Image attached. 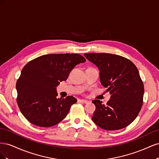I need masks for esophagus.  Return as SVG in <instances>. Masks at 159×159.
<instances>
[{
    "label": "esophagus",
    "instance_id": "34e87169",
    "mask_svg": "<svg viewBox=\"0 0 159 159\" xmlns=\"http://www.w3.org/2000/svg\"><path fill=\"white\" fill-rule=\"evenodd\" d=\"M78 102H80L81 103H89V101L85 100V99H79Z\"/></svg>",
    "mask_w": 159,
    "mask_h": 159
}]
</instances>
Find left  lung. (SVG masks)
<instances>
[{"label":"left lung","instance_id":"1","mask_svg":"<svg viewBox=\"0 0 159 159\" xmlns=\"http://www.w3.org/2000/svg\"><path fill=\"white\" fill-rule=\"evenodd\" d=\"M84 56L98 67L101 84L111 95L106 105L92 101L95 105L93 121L108 131L126 127L136 119L143 105L145 90L137 67L115 54L90 53Z\"/></svg>","mask_w":159,"mask_h":159}]
</instances>
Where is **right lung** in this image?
Returning <instances> with one entry per match:
<instances>
[{"instance_id": "obj_1", "label": "right lung", "mask_w": 159, "mask_h": 159, "mask_svg": "<svg viewBox=\"0 0 159 159\" xmlns=\"http://www.w3.org/2000/svg\"><path fill=\"white\" fill-rule=\"evenodd\" d=\"M85 61L78 54H46L24 67L16 85V101L28 121L38 127H49L66 117L77 99L73 96L57 98L56 87L68 79L76 65Z\"/></svg>"}]
</instances>
